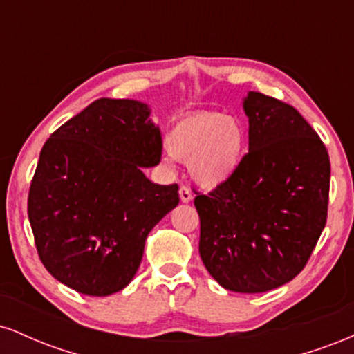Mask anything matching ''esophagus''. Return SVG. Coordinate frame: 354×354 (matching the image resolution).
Returning a JSON list of instances; mask_svg holds the SVG:
<instances>
[{"label": "esophagus", "instance_id": "1", "mask_svg": "<svg viewBox=\"0 0 354 354\" xmlns=\"http://www.w3.org/2000/svg\"><path fill=\"white\" fill-rule=\"evenodd\" d=\"M180 198H181L183 203L193 201V191H191L186 185H183L180 188Z\"/></svg>", "mask_w": 354, "mask_h": 354}]
</instances>
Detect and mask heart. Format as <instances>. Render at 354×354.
<instances>
[{
  "label": "heart",
  "instance_id": "obj_1",
  "mask_svg": "<svg viewBox=\"0 0 354 354\" xmlns=\"http://www.w3.org/2000/svg\"><path fill=\"white\" fill-rule=\"evenodd\" d=\"M174 160L189 165L203 188H216L236 174L248 151V131L236 118L200 111L178 120L166 138Z\"/></svg>",
  "mask_w": 354,
  "mask_h": 354
}]
</instances>
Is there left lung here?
Returning <instances> with one entry per match:
<instances>
[{"label":"left lung","mask_w":354,"mask_h":354,"mask_svg":"<svg viewBox=\"0 0 354 354\" xmlns=\"http://www.w3.org/2000/svg\"><path fill=\"white\" fill-rule=\"evenodd\" d=\"M250 151L230 181L196 193L200 256L236 293H265L306 266L330 196L326 146L290 104L258 91L243 100Z\"/></svg>","instance_id":"8db88e82"}]
</instances>
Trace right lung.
I'll use <instances>...</instances> for the list:
<instances>
[{
    "mask_svg": "<svg viewBox=\"0 0 354 354\" xmlns=\"http://www.w3.org/2000/svg\"><path fill=\"white\" fill-rule=\"evenodd\" d=\"M161 149L148 104L109 98L93 101L44 143L28 218L39 259L59 283L89 296L128 286L149 231L180 203L178 185L143 173L160 163Z\"/></svg>",
    "mask_w": 354,
    "mask_h": 354,
    "instance_id": "obj_1",
    "label": "right lung"
}]
</instances>
